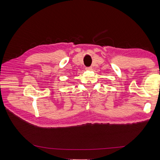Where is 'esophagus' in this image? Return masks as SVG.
<instances>
[{"label": "esophagus", "mask_w": 160, "mask_h": 160, "mask_svg": "<svg viewBox=\"0 0 160 160\" xmlns=\"http://www.w3.org/2000/svg\"><path fill=\"white\" fill-rule=\"evenodd\" d=\"M87 71H91V69H92V67H86V69H85Z\"/></svg>", "instance_id": "obj_1"}]
</instances>
